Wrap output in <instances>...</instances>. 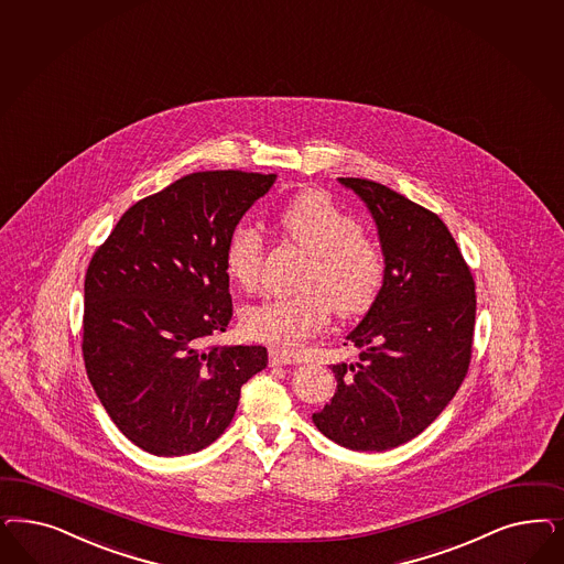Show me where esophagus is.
I'll list each match as a JSON object with an SVG mask.
<instances>
[{"instance_id":"esophagus-1","label":"esophagus","mask_w":564,"mask_h":564,"mask_svg":"<svg viewBox=\"0 0 564 564\" xmlns=\"http://www.w3.org/2000/svg\"><path fill=\"white\" fill-rule=\"evenodd\" d=\"M270 364L294 365L296 364V359H294V357H291L289 352H284V350H278V348H273V350H270Z\"/></svg>"}]
</instances>
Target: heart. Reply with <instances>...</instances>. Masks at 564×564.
<instances>
[{
	"label": "heart",
	"mask_w": 564,
	"mask_h": 564,
	"mask_svg": "<svg viewBox=\"0 0 564 564\" xmlns=\"http://www.w3.org/2000/svg\"><path fill=\"white\" fill-rule=\"evenodd\" d=\"M282 235L307 254L299 289L292 296L265 299L242 311L247 336L294 350L324 329L329 311L357 317L369 310L386 275L380 247L364 237V226L322 191L294 195L278 214ZM263 261V237L240 224L226 247V273L242 291H253Z\"/></svg>",
	"instance_id": "b5f03b06"
}]
</instances>
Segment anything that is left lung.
Listing matches in <instances>:
<instances>
[{"instance_id": "left-lung-1", "label": "left lung", "mask_w": 564, "mask_h": 564, "mask_svg": "<svg viewBox=\"0 0 564 564\" xmlns=\"http://www.w3.org/2000/svg\"><path fill=\"white\" fill-rule=\"evenodd\" d=\"M338 181L376 221L386 275L361 324L346 336L359 361L332 365L338 386L313 423L345 448L382 453L419 436L465 380L475 282L436 214L380 182Z\"/></svg>"}]
</instances>
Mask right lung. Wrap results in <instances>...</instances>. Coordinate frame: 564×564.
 Listing matches in <instances>:
<instances>
[{
    "label": "right lung",
    "mask_w": 564,
    "mask_h": 564,
    "mask_svg": "<svg viewBox=\"0 0 564 564\" xmlns=\"http://www.w3.org/2000/svg\"><path fill=\"white\" fill-rule=\"evenodd\" d=\"M275 174L195 172L137 200L85 275L83 357L104 409L155 456L199 453L237 413L265 346H205L232 319L226 247Z\"/></svg>",
    "instance_id": "obj_1"
}]
</instances>
